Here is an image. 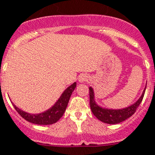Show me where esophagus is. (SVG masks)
<instances>
[{"label": "esophagus", "mask_w": 155, "mask_h": 155, "mask_svg": "<svg viewBox=\"0 0 155 155\" xmlns=\"http://www.w3.org/2000/svg\"><path fill=\"white\" fill-rule=\"evenodd\" d=\"M89 80V78L87 76V75H85V74H82V75H80V77H79V81L80 83L85 82V81H87V80Z\"/></svg>", "instance_id": "34e87169"}]
</instances>
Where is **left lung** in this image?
I'll use <instances>...</instances> for the list:
<instances>
[{"mask_svg":"<svg viewBox=\"0 0 155 155\" xmlns=\"http://www.w3.org/2000/svg\"><path fill=\"white\" fill-rule=\"evenodd\" d=\"M145 91H146V88L143 91L142 97H140L139 100L133 105L126 108H123V109L113 110V109L102 108L97 105V104L95 103L93 90L92 87H89L90 107H91L92 113L94 114L95 117L100 120H101L102 122L107 123V124H118V123L122 122L123 120H125L126 119L130 117L136 112L137 107L142 103V99L144 97Z\"/></svg>","mask_w":155,"mask_h":155,"instance_id":"1","label":"left lung"}]
</instances>
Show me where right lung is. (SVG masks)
<instances>
[{"mask_svg": "<svg viewBox=\"0 0 155 155\" xmlns=\"http://www.w3.org/2000/svg\"><path fill=\"white\" fill-rule=\"evenodd\" d=\"M76 87V83H74L70 87H68L64 91L60 98L55 103V104L49 110L46 111L44 113H39V114H30V113L23 112L21 109L16 107L14 104V108L23 117L25 120L33 124L37 125H51L54 123L57 122L62 117L65 112L67 106H68V101L70 100V97L72 94V92Z\"/></svg>", "mask_w": 155, "mask_h": 155, "instance_id": "obj_1", "label": "right lung"}]
</instances>
